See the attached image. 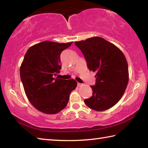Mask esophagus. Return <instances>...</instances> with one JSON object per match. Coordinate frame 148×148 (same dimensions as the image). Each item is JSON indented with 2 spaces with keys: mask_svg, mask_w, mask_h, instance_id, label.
Masks as SVG:
<instances>
[{
  "mask_svg": "<svg viewBox=\"0 0 148 148\" xmlns=\"http://www.w3.org/2000/svg\"><path fill=\"white\" fill-rule=\"evenodd\" d=\"M82 86H83V84H82L77 83V86H78V87H82Z\"/></svg>",
  "mask_w": 148,
  "mask_h": 148,
  "instance_id": "obj_1",
  "label": "esophagus"
}]
</instances>
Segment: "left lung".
<instances>
[{
	"mask_svg": "<svg viewBox=\"0 0 148 148\" xmlns=\"http://www.w3.org/2000/svg\"><path fill=\"white\" fill-rule=\"evenodd\" d=\"M86 60L89 71L96 72L92 95L84 100L87 106L104 111L116 105L123 95L129 82V68L118 47L101 37L75 42Z\"/></svg>",
	"mask_w": 148,
	"mask_h": 148,
	"instance_id": "1",
	"label": "left lung"
}]
</instances>
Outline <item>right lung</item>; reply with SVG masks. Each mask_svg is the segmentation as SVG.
I'll return each instance as SVG.
<instances>
[{
  "mask_svg": "<svg viewBox=\"0 0 148 148\" xmlns=\"http://www.w3.org/2000/svg\"><path fill=\"white\" fill-rule=\"evenodd\" d=\"M72 42L44 41L29 47L20 66V77L27 99L35 108L47 114H55L68 104L75 79L56 77L61 69L60 55Z\"/></svg>",
  "mask_w": 148,
  "mask_h": 148,
  "instance_id": "right-lung-1",
  "label": "right lung"
}]
</instances>
